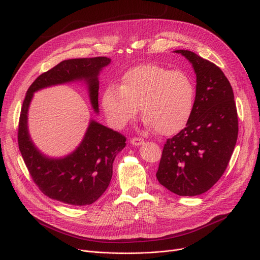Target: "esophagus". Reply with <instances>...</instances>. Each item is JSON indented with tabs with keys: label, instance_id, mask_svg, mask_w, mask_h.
<instances>
[{
	"label": "esophagus",
	"instance_id": "1",
	"mask_svg": "<svg viewBox=\"0 0 260 260\" xmlns=\"http://www.w3.org/2000/svg\"><path fill=\"white\" fill-rule=\"evenodd\" d=\"M129 142H131V144H133L135 146H139V145H142L144 143L143 139H141V138H132L129 140Z\"/></svg>",
	"mask_w": 260,
	"mask_h": 260
}]
</instances>
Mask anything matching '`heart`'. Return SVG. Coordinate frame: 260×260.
<instances>
[{"mask_svg":"<svg viewBox=\"0 0 260 260\" xmlns=\"http://www.w3.org/2000/svg\"><path fill=\"white\" fill-rule=\"evenodd\" d=\"M194 102L189 76L156 64L132 68L123 75L120 87L109 85L102 94L103 109L114 127L125 126L140 107L145 125L161 136L175 135L186 125Z\"/></svg>","mask_w":260,"mask_h":260,"instance_id":"heart-1","label":"heart"}]
</instances>
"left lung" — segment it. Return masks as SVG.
I'll list each match as a JSON object with an SVG mask.
<instances>
[{"instance_id": "1", "label": "left lung", "mask_w": 260, "mask_h": 260, "mask_svg": "<svg viewBox=\"0 0 260 260\" xmlns=\"http://www.w3.org/2000/svg\"><path fill=\"white\" fill-rule=\"evenodd\" d=\"M192 64L196 97L186 126L168 139L156 177L179 196L209 190L224 173L238 136L234 93L219 67L189 50H175Z\"/></svg>"}]
</instances>
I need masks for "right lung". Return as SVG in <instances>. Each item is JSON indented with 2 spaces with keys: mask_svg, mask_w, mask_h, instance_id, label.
Listing matches in <instances>:
<instances>
[{
  "mask_svg": "<svg viewBox=\"0 0 260 260\" xmlns=\"http://www.w3.org/2000/svg\"><path fill=\"white\" fill-rule=\"evenodd\" d=\"M111 63L106 57L64 60L40 75L26 92L18 131L19 148L32 180L47 197L71 206H87L98 200L111 182L113 163L126 138L90 119L86 133L74 152L60 158L44 155L28 131V109L40 89L83 81L94 113H99L100 72Z\"/></svg>",
  "mask_w": 260,
  "mask_h": 260,
  "instance_id": "1",
  "label": "right lung"
}]
</instances>
